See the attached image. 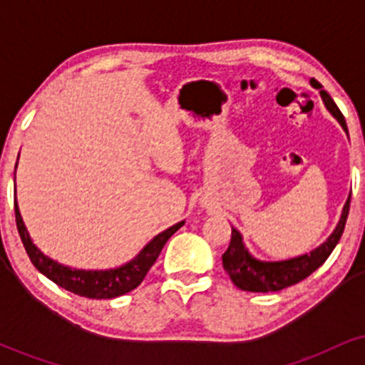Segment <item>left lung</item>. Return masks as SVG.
<instances>
[{
    "mask_svg": "<svg viewBox=\"0 0 365 365\" xmlns=\"http://www.w3.org/2000/svg\"><path fill=\"white\" fill-rule=\"evenodd\" d=\"M311 86L319 89L324 106L328 108V111L334 116V118L340 121L343 130L346 132L345 116H343L341 111L338 110V106L334 104L333 99H331V96L326 91H322V86L316 81V78H311ZM349 209L350 197L346 199L345 206H343L340 221H338L336 228L331 233L328 240H326L324 244H321L317 249L311 250L309 254L287 259V261L266 262L252 257V255L249 254V250L245 249L244 240H242V235L238 233V230L232 228V240H230V247L223 254L225 271L230 274L232 282L235 283L240 290L245 292H279L283 290V288L302 282V279L307 278L309 274H312L317 267H321L322 264H324L326 259L329 257V254L333 252L334 247L340 242L343 230H345L346 216H349Z\"/></svg>",
    "mask_w": 365,
    "mask_h": 365,
    "instance_id": "left-lung-1",
    "label": "left lung"
}]
</instances>
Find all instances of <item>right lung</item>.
<instances>
[{
  "label": "right lung",
  "mask_w": 365,
  "mask_h": 365,
  "mask_svg": "<svg viewBox=\"0 0 365 365\" xmlns=\"http://www.w3.org/2000/svg\"><path fill=\"white\" fill-rule=\"evenodd\" d=\"M15 220L16 228H19L22 244L27 250L29 257L37 269L43 273L46 278L51 279L58 287L65 288V290L75 293V295L87 297V299H115V297L123 295V293L132 292L142 283L145 278L148 271L150 269L154 262H156L158 255L161 254L163 247H165L168 238L173 235L177 230L183 226V221L170 226L163 233H159L149 242L137 257L132 261L123 264V266L116 267V269L106 271H86V269H73V267L63 266V264L53 261L48 255L41 252L37 247L32 244L31 237H29L27 228H25L22 216H20L19 206L15 200Z\"/></svg>",
  "instance_id": "add662e5"
}]
</instances>
